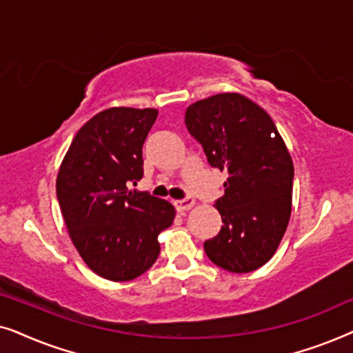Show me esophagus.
Listing matches in <instances>:
<instances>
[{
  "label": "esophagus",
  "mask_w": 353,
  "mask_h": 353,
  "mask_svg": "<svg viewBox=\"0 0 353 353\" xmlns=\"http://www.w3.org/2000/svg\"><path fill=\"white\" fill-rule=\"evenodd\" d=\"M194 205V197H185V199H178L175 201V207L180 212L183 210H190L191 207Z\"/></svg>",
  "instance_id": "1"
}]
</instances>
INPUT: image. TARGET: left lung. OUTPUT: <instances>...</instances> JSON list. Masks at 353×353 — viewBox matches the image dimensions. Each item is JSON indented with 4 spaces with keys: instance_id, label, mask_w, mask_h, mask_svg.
<instances>
[{
    "instance_id": "8db88e82",
    "label": "left lung",
    "mask_w": 353,
    "mask_h": 353,
    "mask_svg": "<svg viewBox=\"0 0 353 353\" xmlns=\"http://www.w3.org/2000/svg\"><path fill=\"white\" fill-rule=\"evenodd\" d=\"M188 132L212 167L228 172L215 201L220 233L204 250L216 267L254 272L276 252L292 205L294 165L272 117L238 93H221L186 109Z\"/></svg>"
}]
</instances>
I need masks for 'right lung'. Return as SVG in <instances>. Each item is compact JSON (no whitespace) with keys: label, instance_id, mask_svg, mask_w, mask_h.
Listing matches in <instances>:
<instances>
[{"label":"right lung","instance_id":"1","mask_svg":"<svg viewBox=\"0 0 353 353\" xmlns=\"http://www.w3.org/2000/svg\"><path fill=\"white\" fill-rule=\"evenodd\" d=\"M156 109L110 108L75 134L56 180L70 239L85 263L110 281L138 278L161 252L157 236L175 207L148 191H128L143 178V144Z\"/></svg>","mask_w":353,"mask_h":353}]
</instances>
